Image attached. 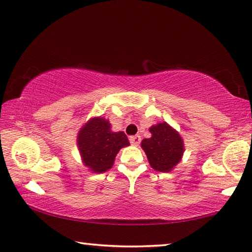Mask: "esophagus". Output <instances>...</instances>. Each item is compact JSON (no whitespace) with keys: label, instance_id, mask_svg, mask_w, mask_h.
<instances>
[{"label":"esophagus","instance_id":"obj_1","mask_svg":"<svg viewBox=\"0 0 252 252\" xmlns=\"http://www.w3.org/2000/svg\"><path fill=\"white\" fill-rule=\"evenodd\" d=\"M141 142V136L140 135H132L130 136V143L134 146H138Z\"/></svg>","mask_w":252,"mask_h":252}]
</instances>
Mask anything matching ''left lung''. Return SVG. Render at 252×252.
I'll list each match as a JSON object with an SVG mask.
<instances>
[{"label": "left lung", "mask_w": 252, "mask_h": 252, "mask_svg": "<svg viewBox=\"0 0 252 252\" xmlns=\"http://www.w3.org/2000/svg\"><path fill=\"white\" fill-rule=\"evenodd\" d=\"M152 136L142 141L141 146L148 157L150 165L158 172H171L182 159L184 142L176 130L166 122L150 127Z\"/></svg>", "instance_id": "8db88e82"}]
</instances>
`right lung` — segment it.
Returning a JSON list of instances; mask_svg holds the SVG:
<instances>
[{"label": "right lung", "mask_w": 252, "mask_h": 252, "mask_svg": "<svg viewBox=\"0 0 252 252\" xmlns=\"http://www.w3.org/2000/svg\"><path fill=\"white\" fill-rule=\"evenodd\" d=\"M77 145L84 165L94 173H104L112 167L119 151L130 143L125 132L111 131L109 120L95 117L80 129Z\"/></svg>", "instance_id": "right-lung-1"}]
</instances>
